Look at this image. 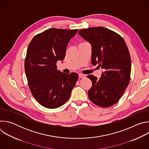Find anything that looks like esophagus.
<instances>
[{"label": "esophagus", "instance_id": "obj_1", "mask_svg": "<svg viewBox=\"0 0 149 149\" xmlns=\"http://www.w3.org/2000/svg\"><path fill=\"white\" fill-rule=\"evenodd\" d=\"M79 78H86V75H84V74H79Z\"/></svg>", "mask_w": 149, "mask_h": 149}]
</instances>
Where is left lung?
Here are the masks:
<instances>
[{
  "label": "left lung",
  "instance_id": "1",
  "mask_svg": "<svg viewBox=\"0 0 149 149\" xmlns=\"http://www.w3.org/2000/svg\"><path fill=\"white\" fill-rule=\"evenodd\" d=\"M79 35L91 45V62L104 69L101 78L88 75L93 86L90 100L101 107H109L118 101L128 86L131 59L125 42L117 33L104 27L81 29Z\"/></svg>",
  "mask_w": 149,
  "mask_h": 149
}]
</instances>
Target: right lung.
I'll use <instances>...</instances> for the list:
<instances>
[{
	"instance_id": "right-lung-1",
	"label": "right lung",
	"mask_w": 149,
	"mask_h": 149,
	"mask_svg": "<svg viewBox=\"0 0 149 149\" xmlns=\"http://www.w3.org/2000/svg\"><path fill=\"white\" fill-rule=\"evenodd\" d=\"M77 31L51 28L35 36L29 44L25 70L29 89L46 108L56 109L66 102L78 79V74L63 73L56 65L64 59L68 42Z\"/></svg>"
}]
</instances>
